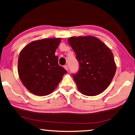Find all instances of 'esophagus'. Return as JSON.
<instances>
[{"instance_id":"1","label":"esophagus","mask_w":135,"mask_h":135,"mask_svg":"<svg viewBox=\"0 0 135 135\" xmlns=\"http://www.w3.org/2000/svg\"><path fill=\"white\" fill-rule=\"evenodd\" d=\"M64 68H65V69L66 70H67V71H68V66H67V65H64Z\"/></svg>"}]
</instances>
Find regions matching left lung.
<instances>
[{
    "label": "left lung",
    "mask_w": 135,
    "mask_h": 135,
    "mask_svg": "<svg viewBox=\"0 0 135 135\" xmlns=\"http://www.w3.org/2000/svg\"><path fill=\"white\" fill-rule=\"evenodd\" d=\"M79 63V71L73 76L78 90L86 96H96L112 81L116 65L112 50L93 36L68 38Z\"/></svg>",
    "instance_id": "obj_1"
}]
</instances>
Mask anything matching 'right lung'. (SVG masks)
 Returning a JSON list of instances; mask_svg holds the SVG:
<instances>
[{"label": "right lung", "mask_w": 135, "mask_h": 135, "mask_svg": "<svg viewBox=\"0 0 135 135\" xmlns=\"http://www.w3.org/2000/svg\"><path fill=\"white\" fill-rule=\"evenodd\" d=\"M59 37L45 38L30 42L20 52L18 74L25 87L35 95L51 94L67 71L58 64L55 51Z\"/></svg>", "instance_id": "add662e5"}]
</instances>
